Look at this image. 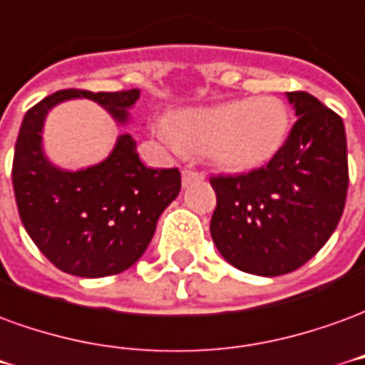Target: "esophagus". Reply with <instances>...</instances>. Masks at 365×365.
Returning a JSON list of instances; mask_svg holds the SVG:
<instances>
[{
	"label": "esophagus",
	"instance_id": "1",
	"mask_svg": "<svg viewBox=\"0 0 365 365\" xmlns=\"http://www.w3.org/2000/svg\"><path fill=\"white\" fill-rule=\"evenodd\" d=\"M200 180H204V173H200V170H182V187H188V185H192V182H200Z\"/></svg>",
	"mask_w": 365,
	"mask_h": 365
}]
</instances>
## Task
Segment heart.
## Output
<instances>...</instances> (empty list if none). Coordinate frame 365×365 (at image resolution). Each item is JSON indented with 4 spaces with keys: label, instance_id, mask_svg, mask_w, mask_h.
Returning a JSON list of instances; mask_svg holds the SVG:
<instances>
[{
    "label": "heart",
    "instance_id": "obj_1",
    "mask_svg": "<svg viewBox=\"0 0 365 365\" xmlns=\"http://www.w3.org/2000/svg\"><path fill=\"white\" fill-rule=\"evenodd\" d=\"M289 108L277 96L263 94L192 108L163 118L159 135L169 145L208 155L232 173L259 169L283 149L289 135Z\"/></svg>",
    "mask_w": 365,
    "mask_h": 365
}]
</instances>
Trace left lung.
<instances>
[{
	"label": "left lung",
	"mask_w": 365,
	"mask_h": 365,
	"mask_svg": "<svg viewBox=\"0 0 365 365\" xmlns=\"http://www.w3.org/2000/svg\"><path fill=\"white\" fill-rule=\"evenodd\" d=\"M299 115L265 167L210 177V234L234 267L277 277L317 255L342 218L348 149L342 118L307 92H287Z\"/></svg>",
	"instance_id": "1"
}]
</instances>
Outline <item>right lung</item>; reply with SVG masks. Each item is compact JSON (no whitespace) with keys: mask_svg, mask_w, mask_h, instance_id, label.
I'll return each instance as SVG.
<instances>
[{"mask_svg":"<svg viewBox=\"0 0 365 365\" xmlns=\"http://www.w3.org/2000/svg\"><path fill=\"white\" fill-rule=\"evenodd\" d=\"M71 98H90L118 121L139 90H61L23 118L11 180L23 226L46 259L76 277H106L135 263L157 228L161 212L180 192L178 169H147L131 135H120L112 155L90 169H56L41 149L46 112Z\"/></svg>","mask_w":365,"mask_h":365,"instance_id":"1","label":"right lung"}]
</instances>
